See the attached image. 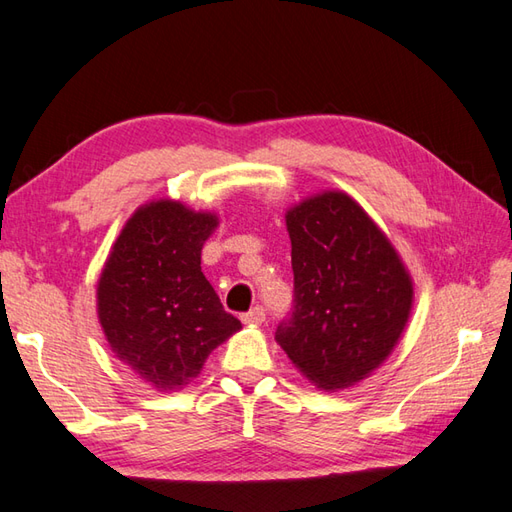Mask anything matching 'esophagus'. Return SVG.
<instances>
[{
	"mask_svg": "<svg viewBox=\"0 0 512 512\" xmlns=\"http://www.w3.org/2000/svg\"><path fill=\"white\" fill-rule=\"evenodd\" d=\"M264 319H266V310H264L262 306H255L253 310H248L246 314H242V321H244V323H250V325L264 323Z\"/></svg>",
	"mask_w": 512,
	"mask_h": 512,
	"instance_id": "obj_1",
	"label": "esophagus"
}]
</instances>
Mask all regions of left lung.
<instances>
[{
	"mask_svg": "<svg viewBox=\"0 0 512 512\" xmlns=\"http://www.w3.org/2000/svg\"><path fill=\"white\" fill-rule=\"evenodd\" d=\"M295 299L277 343L321 389L363 380L394 350L413 286L394 246L350 195L328 191L286 215Z\"/></svg>",
	"mask_w": 512,
	"mask_h": 512,
	"instance_id": "left-lung-1",
	"label": "left lung"
}]
</instances>
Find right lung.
Returning a JSON list of instances; mask_svg holds the SVG:
<instances>
[{
    "label": "right lung",
    "instance_id": "add662e5",
    "mask_svg": "<svg viewBox=\"0 0 512 512\" xmlns=\"http://www.w3.org/2000/svg\"><path fill=\"white\" fill-rule=\"evenodd\" d=\"M215 226V215L180 202L145 204L103 268L96 297L112 352L160 391L191 383L215 347L242 328L200 266Z\"/></svg>",
    "mask_w": 512,
    "mask_h": 512
}]
</instances>
